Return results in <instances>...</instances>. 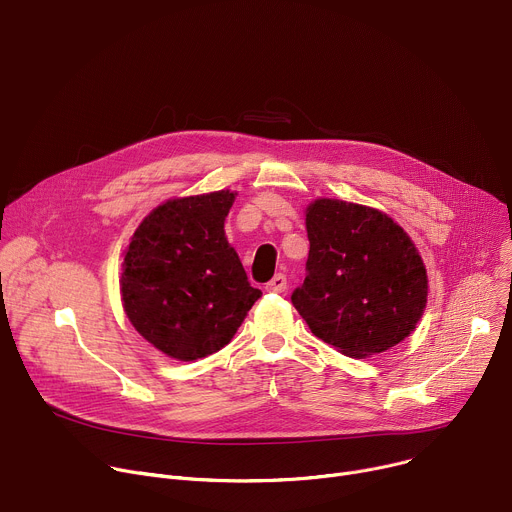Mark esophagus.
<instances>
[{
	"label": "esophagus",
	"instance_id": "esophagus-1",
	"mask_svg": "<svg viewBox=\"0 0 512 512\" xmlns=\"http://www.w3.org/2000/svg\"><path fill=\"white\" fill-rule=\"evenodd\" d=\"M286 288H288V280H286L284 273H277L273 280L265 286L267 292H275V294H282Z\"/></svg>",
	"mask_w": 512,
	"mask_h": 512
}]
</instances>
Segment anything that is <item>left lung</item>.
I'll return each instance as SVG.
<instances>
[{"mask_svg":"<svg viewBox=\"0 0 512 512\" xmlns=\"http://www.w3.org/2000/svg\"><path fill=\"white\" fill-rule=\"evenodd\" d=\"M308 261L292 304L310 331L363 359L404 341L427 306V269L380 210L322 198L306 208Z\"/></svg>","mask_w":512,"mask_h":512,"instance_id":"8db88e82","label":"left lung"}]
</instances>
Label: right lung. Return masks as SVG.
<instances>
[{
  "mask_svg": "<svg viewBox=\"0 0 512 512\" xmlns=\"http://www.w3.org/2000/svg\"><path fill=\"white\" fill-rule=\"evenodd\" d=\"M232 202L228 190L169 200L141 222L124 253L126 316L173 359L220 351L261 296L224 237Z\"/></svg>",
  "mask_w": 512,
  "mask_h": 512,
  "instance_id": "obj_1",
  "label": "right lung"
}]
</instances>
